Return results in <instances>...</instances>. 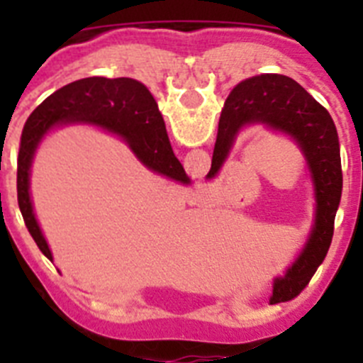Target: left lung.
<instances>
[{"mask_svg": "<svg viewBox=\"0 0 363 363\" xmlns=\"http://www.w3.org/2000/svg\"><path fill=\"white\" fill-rule=\"evenodd\" d=\"M255 123L289 134L298 143L307 160L316 196V214L309 240L285 277L274 280L269 300L272 306L296 298L325 259L335 233L344 179L338 133L331 114L300 83L281 74H262L234 86L221 111L207 178L218 174L240 130Z\"/></svg>", "mask_w": 363, "mask_h": 363, "instance_id": "obj_1", "label": "left lung"}]
</instances>
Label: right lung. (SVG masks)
Wrapping results in <instances>:
<instances>
[{
    "mask_svg": "<svg viewBox=\"0 0 363 363\" xmlns=\"http://www.w3.org/2000/svg\"><path fill=\"white\" fill-rule=\"evenodd\" d=\"M92 123L127 140L149 169L189 184L184 167L172 152L158 104L143 83L133 78H85L62 86L28 116L18 154V205L40 251L52 259L32 211L28 176L38 143L57 123Z\"/></svg>",
    "mask_w": 363,
    "mask_h": 363,
    "instance_id": "add662e5",
    "label": "right lung"
}]
</instances>
